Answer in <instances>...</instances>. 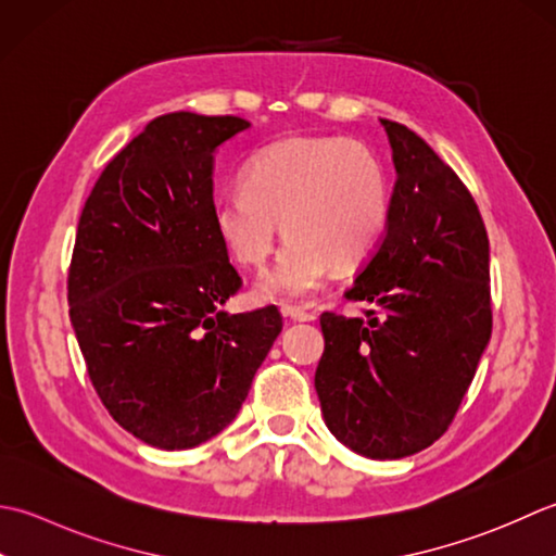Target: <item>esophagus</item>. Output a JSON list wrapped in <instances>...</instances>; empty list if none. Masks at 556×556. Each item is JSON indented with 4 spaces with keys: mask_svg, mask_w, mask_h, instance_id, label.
<instances>
[{
    "mask_svg": "<svg viewBox=\"0 0 556 556\" xmlns=\"http://www.w3.org/2000/svg\"><path fill=\"white\" fill-rule=\"evenodd\" d=\"M282 314L288 316V319H292V321H314L316 319V314L314 312H307V309H302V307H282Z\"/></svg>",
    "mask_w": 556,
    "mask_h": 556,
    "instance_id": "esophagus-1",
    "label": "esophagus"
}]
</instances>
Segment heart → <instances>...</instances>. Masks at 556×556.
<instances>
[{
  "instance_id": "1",
  "label": "heart",
  "mask_w": 556,
  "mask_h": 556,
  "mask_svg": "<svg viewBox=\"0 0 556 556\" xmlns=\"http://www.w3.org/2000/svg\"><path fill=\"white\" fill-rule=\"evenodd\" d=\"M213 228L237 264L258 268L280 225L288 242L258 280L266 300H304L331 266L353 268L377 249L391 215L389 179L365 146L343 136H300L258 151L242 189L213 201Z\"/></svg>"
}]
</instances>
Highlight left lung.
<instances>
[{
    "instance_id": "8db88e82",
    "label": "left lung",
    "mask_w": 556,
    "mask_h": 556,
    "mask_svg": "<svg viewBox=\"0 0 556 556\" xmlns=\"http://www.w3.org/2000/svg\"><path fill=\"white\" fill-rule=\"evenodd\" d=\"M381 124L395 165L391 215L345 292L374 309L321 314L314 387L338 441L395 460L446 432L490 343V240L460 177L415 131Z\"/></svg>"
}]
</instances>
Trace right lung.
<instances>
[{"label":"right lung","instance_id":"obj_1","mask_svg":"<svg viewBox=\"0 0 556 556\" xmlns=\"http://www.w3.org/2000/svg\"><path fill=\"white\" fill-rule=\"evenodd\" d=\"M242 117L169 112L105 165L78 218L70 316L100 401L136 439L194 448L228 427L282 316L228 314L242 278L213 228V153Z\"/></svg>","mask_w":556,"mask_h":556}]
</instances>
